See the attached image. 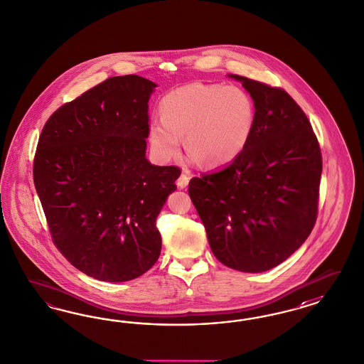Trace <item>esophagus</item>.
Instances as JSON below:
<instances>
[{
	"mask_svg": "<svg viewBox=\"0 0 364 364\" xmlns=\"http://www.w3.org/2000/svg\"><path fill=\"white\" fill-rule=\"evenodd\" d=\"M188 181H190V176L188 174H185V173H182L181 176L178 178V181H176V185H178L179 188H185L188 185Z\"/></svg>",
	"mask_w": 364,
	"mask_h": 364,
	"instance_id": "1",
	"label": "esophagus"
}]
</instances>
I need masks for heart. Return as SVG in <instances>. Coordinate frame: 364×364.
Here are the masks:
<instances>
[{"label":"heart","mask_w":364,"mask_h":364,"mask_svg":"<svg viewBox=\"0 0 364 364\" xmlns=\"http://www.w3.org/2000/svg\"><path fill=\"white\" fill-rule=\"evenodd\" d=\"M162 119L150 126L153 150L162 159L186 149L206 166L233 162L247 147L255 126V103L237 87L194 82L166 95Z\"/></svg>","instance_id":"b5f03b06"}]
</instances>
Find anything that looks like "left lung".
Masks as SVG:
<instances>
[{"label": "left lung", "instance_id": "obj_1", "mask_svg": "<svg viewBox=\"0 0 364 364\" xmlns=\"http://www.w3.org/2000/svg\"><path fill=\"white\" fill-rule=\"evenodd\" d=\"M230 77L242 82L255 102L252 135L229 166L191 178L188 194L217 259L258 273L282 264L311 235L323 159L311 122L291 95Z\"/></svg>", "mask_w": 364, "mask_h": 364}]
</instances>
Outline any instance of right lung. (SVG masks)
Masks as SVG:
<instances>
[{
    "label": "right lung",
    "mask_w": 364,
    "mask_h": 364,
    "mask_svg": "<svg viewBox=\"0 0 364 364\" xmlns=\"http://www.w3.org/2000/svg\"><path fill=\"white\" fill-rule=\"evenodd\" d=\"M155 87L109 77L58 108L37 143L33 181L52 241L100 282L134 280L161 255L155 221L181 168L146 159Z\"/></svg>",
    "instance_id": "1"
}]
</instances>
